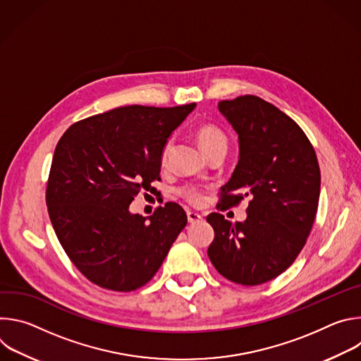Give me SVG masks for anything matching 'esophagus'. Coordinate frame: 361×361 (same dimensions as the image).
I'll return each mask as SVG.
<instances>
[{"instance_id":"esophagus-1","label":"esophagus","mask_w":361,"mask_h":361,"mask_svg":"<svg viewBox=\"0 0 361 361\" xmlns=\"http://www.w3.org/2000/svg\"><path fill=\"white\" fill-rule=\"evenodd\" d=\"M187 220L188 223L194 224V223H198L202 220V217L198 214V213H194V212H187Z\"/></svg>"}]
</instances>
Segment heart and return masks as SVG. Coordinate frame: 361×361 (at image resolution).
Returning a JSON list of instances; mask_svg holds the SVG:
<instances>
[{
	"label": "heart",
	"mask_w": 361,
	"mask_h": 361,
	"mask_svg": "<svg viewBox=\"0 0 361 361\" xmlns=\"http://www.w3.org/2000/svg\"><path fill=\"white\" fill-rule=\"evenodd\" d=\"M195 138L200 144V147L202 148V151L205 154H210L214 149H220L224 148L227 149V144H228V138L226 135V133L216 124L213 123H201L197 126L195 128ZM171 148V142L167 141L161 149V163L164 164L167 161L169 157V152ZM178 194L190 204H200L204 198L202 192L195 188V187H181L178 190Z\"/></svg>",
	"instance_id": "heart-1"
}]
</instances>
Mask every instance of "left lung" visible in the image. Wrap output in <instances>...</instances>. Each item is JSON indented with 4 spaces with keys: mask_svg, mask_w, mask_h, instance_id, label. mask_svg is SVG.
Instances as JSON below:
<instances>
[{
    "mask_svg": "<svg viewBox=\"0 0 361 361\" xmlns=\"http://www.w3.org/2000/svg\"><path fill=\"white\" fill-rule=\"evenodd\" d=\"M219 110L238 134L240 160L217 210L250 201L244 223L220 213L207 217L214 228L207 254L227 280L259 286L286 271L302 250L319 207L320 167L300 126L263 98L224 99Z\"/></svg>",
    "mask_w": 361,
    "mask_h": 361,
    "instance_id": "left-lung-1",
    "label": "left lung"
}]
</instances>
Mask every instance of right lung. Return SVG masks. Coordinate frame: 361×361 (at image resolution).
I'll return each instance as SVG.
<instances>
[{
  "label": "right lung",
  "mask_w": 361,
  "mask_h": 361,
  "mask_svg": "<svg viewBox=\"0 0 361 361\" xmlns=\"http://www.w3.org/2000/svg\"><path fill=\"white\" fill-rule=\"evenodd\" d=\"M195 104L127 106L74 123L60 138L45 200L51 224L73 264L91 283L133 291L161 267L187 224L177 202L149 217L128 207L160 180L161 149Z\"/></svg>",
  "instance_id": "obj_1"
}]
</instances>
